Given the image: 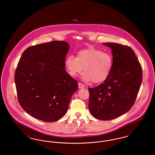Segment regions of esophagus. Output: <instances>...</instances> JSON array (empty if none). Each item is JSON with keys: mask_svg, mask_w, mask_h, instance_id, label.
<instances>
[{"mask_svg": "<svg viewBox=\"0 0 155 155\" xmlns=\"http://www.w3.org/2000/svg\"><path fill=\"white\" fill-rule=\"evenodd\" d=\"M78 88L80 89L84 88L85 87H84V85L83 84H82L81 83L79 82V83H78Z\"/></svg>", "mask_w": 155, "mask_h": 155, "instance_id": "obj_1", "label": "esophagus"}]
</instances>
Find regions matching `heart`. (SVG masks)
<instances>
[{"label": "heart", "instance_id": "obj_1", "mask_svg": "<svg viewBox=\"0 0 155 155\" xmlns=\"http://www.w3.org/2000/svg\"><path fill=\"white\" fill-rule=\"evenodd\" d=\"M65 66L69 74L76 76L84 68L83 79L99 83L109 77L113 67V58L109 53L90 47L77 52L76 58L70 56L65 60Z\"/></svg>", "mask_w": 155, "mask_h": 155}]
</instances>
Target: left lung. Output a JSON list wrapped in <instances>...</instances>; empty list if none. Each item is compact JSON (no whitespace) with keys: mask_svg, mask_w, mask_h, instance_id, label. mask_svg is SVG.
I'll use <instances>...</instances> for the list:
<instances>
[{"mask_svg":"<svg viewBox=\"0 0 155 155\" xmlns=\"http://www.w3.org/2000/svg\"><path fill=\"white\" fill-rule=\"evenodd\" d=\"M112 50L113 67L99 85L89 88V109L101 120L117 118L130 110L137 97L142 70L133 49L117 43H103Z\"/></svg>","mask_w":155,"mask_h":155,"instance_id":"8db88e82","label":"left lung"}]
</instances>
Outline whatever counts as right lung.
<instances>
[{
	"label": "right lung",
	"instance_id": "1",
	"mask_svg": "<svg viewBox=\"0 0 155 155\" xmlns=\"http://www.w3.org/2000/svg\"><path fill=\"white\" fill-rule=\"evenodd\" d=\"M69 44L53 41L28 48L15 70L18 101L30 116L46 122L61 118L78 82L65 70Z\"/></svg>",
	"mask_w": 155,
	"mask_h": 155
}]
</instances>
